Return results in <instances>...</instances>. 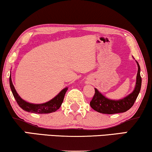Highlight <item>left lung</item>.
I'll return each instance as SVG.
<instances>
[{
  "label": "left lung",
  "instance_id": "1",
  "mask_svg": "<svg viewBox=\"0 0 152 152\" xmlns=\"http://www.w3.org/2000/svg\"><path fill=\"white\" fill-rule=\"evenodd\" d=\"M137 64L138 71L137 74L136 85L132 94L125 97L123 99L114 100L107 98L100 94L96 88H95V94L90 102L91 107L94 110L103 114H115V113L126 112L132 107L140 94L141 86H142L140 66L137 61Z\"/></svg>",
  "mask_w": 152,
  "mask_h": 152
}]
</instances>
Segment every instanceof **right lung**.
Returning <instances> with one entry per match:
<instances>
[{
  "mask_svg": "<svg viewBox=\"0 0 152 152\" xmlns=\"http://www.w3.org/2000/svg\"><path fill=\"white\" fill-rule=\"evenodd\" d=\"M9 81H10V86L12 91V95H13L18 105L25 111L33 113H38V114H46V113H51L57 110L61 107V104L63 103L66 92L68 90V88H65L57 96L54 97L53 99L47 102V103L42 104H33L26 102L20 97L18 93L16 92L10 76Z\"/></svg>",
  "mask_w": 152,
  "mask_h": 152,
  "instance_id": "obj_1",
  "label": "right lung"
}]
</instances>
